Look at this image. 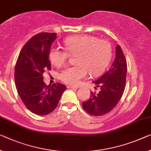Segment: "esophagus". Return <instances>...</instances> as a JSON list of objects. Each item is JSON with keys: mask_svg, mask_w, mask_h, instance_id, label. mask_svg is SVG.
<instances>
[{"mask_svg": "<svg viewBox=\"0 0 151 151\" xmlns=\"http://www.w3.org/2000/svg\"><path fill=\"white\" fill-rule=\"evenodd\" d=\"M67 88H71V89H78V86H68Z\"/></svg>", "mask_w": 151, "mask_h": 151, "instance_id": "esophagus-1", "label": "esophagus"}]
</instances>
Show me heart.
I'll list each match as a JSON object with an SVG mask.
<instances>
[{
  "mask_svg": "<svg viewBox=\"0 0 151 151\" xmlns=\"http://www.w3.org/2000/svg\"><path fill=\"white\" fill-rule=\"evenodd\" d=\"M63 45L65 50L57 47L50 48L48 57L52 65L61 67L67 62L70 55L76 54L77 64L64 69L59 75L62 82L69 85H78L88 72L92 76L99 75L111 61V44L96 36L86 34L71 36L64 40Z\"/></svg>",
  "mask_w": 151,
  "mask_h": 151,
  "instance_id": "obj_1",
  "label": "heart"
}]
</instances>
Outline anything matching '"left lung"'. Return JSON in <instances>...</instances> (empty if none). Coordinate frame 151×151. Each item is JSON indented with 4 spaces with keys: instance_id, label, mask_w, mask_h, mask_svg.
I'll return each mask as SVG.
<instances>
[{
    "instance_id": "1",
    "label": "left lung",
    "mask_w": 151,
    "mask_h": 151,
    "mask_svg": "<svg viewBox=\"0 0 151 151\" xmlns=\"http://www.w3.org/2000/svg\"><path fill=\"white\" fill-rule=\"evenodd\" d=\"M127 62L120 46H116L115 59L109 69L93 83L100 88L99 93L91 92L82 106L94 116L104 115L117 105L124 94L126 82ZM96 90V88H95Z\"/></svg>"
}]
</instances>
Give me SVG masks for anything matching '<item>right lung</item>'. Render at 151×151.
<instances>
[{
    "label": "right lung",
    "mask_w": 151,
    "mask_h": 151,
    "mask_svg": "<svg viewBox=\"0 0 151 151\" xmlns=\"http://www.w3.org/2000/svg\"><path fill=\"white\" fill-rule=\"evenodd\" d=\"M57 34L42 32L34 36L22 48L15 68L18 94L27 109L34 114L46 115L55 109L66 86L46 85L43 73L51 69L48 54Z\"/></svg>",
    "instance_id": "add662e5"
}]
</instances>
